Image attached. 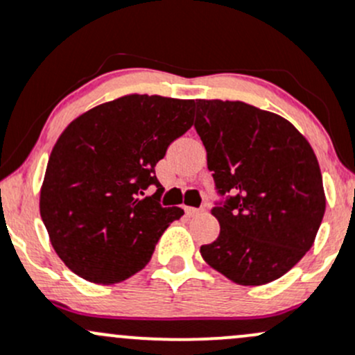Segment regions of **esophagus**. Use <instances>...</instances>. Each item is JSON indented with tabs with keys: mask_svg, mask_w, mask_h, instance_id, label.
I'll return each instance as SVG.
<instances>
[{
	"mask_svg": "<svg viewBox=\"0 0 355 355\" xmlns=\"http://www.w3.org/2000/svg\"><path fill=\"white\" fill-rule=\"evenodd\" d=\"M185 212H187L189 216H199V214H204L206 212V209L204 207H185Z\"/></svg>",
	"mask_w": 355,
	"mask_h": 355,
	"instance_id": "obj_1",
	"label": "esophagus"
}]
</instances>
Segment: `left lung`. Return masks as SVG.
I'll list each match as a JSON object with an SVG mask.
<instances>
[{
    "label": "left lung",
    "instance_id": "obj_1",
    "mask_svg": "<svg viewBox=\"0 0 355 355\" xmlns=\"http://www.w3.org/2000/svg\"><path fill=\"white\" fill-rule=\"evenodd\" d=\"M221 231L202 259L241 286L282 277L311 248L325 214L318 159L289 121L243 102L197 100Z\"/></svg>",
    "mask_w": 355,
    "mask_h": 355
}]
</instances>
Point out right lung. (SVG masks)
<instances>
[{
  "mask_svg": "<svg viewBox=\"0 0 355 355\" xmlns=\"http://www.w3.org/2000/svg\"><path fill=\"white\" fill-rule=\"evenodd\" d=\"M193 100L128 95L85 112L66 128L47 163L40 216L74 274L115 284L151 260L163 231L184 216L163 207L155 166L192 128ZM156 187L153 196L146 190Z\"/></svg>",
  "mask_w": 355,
  "mask_h": 355,
  "instance_id": "1",
  "label": "right lung"
}]
</instances>
